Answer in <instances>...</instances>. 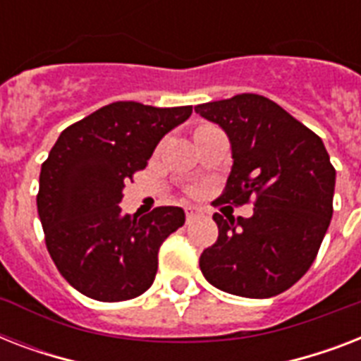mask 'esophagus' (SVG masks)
Here are the masks:
<instances>
[{"label": "esophagus", "instance_id": "esophagus-1", "mask_svg": "<svg viewBox=\"0 0 361 361\" xmlns=\"http://www.w3.org/2000/svg\"><path fill=\"white\" fill-rule=\"evenodd\" d=\"M185 215H187V223H192V221L197 219V217H200V212L195 208H187Z\"/></svg>", "mask_w": 361, "mask_h": 361}]
</instances>
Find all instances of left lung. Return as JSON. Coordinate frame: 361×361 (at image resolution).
<instances>
[{"label":"left lung","instance_id":"obj_1","mask_svg":"<svg viewBox=\"0 0 361 361\" xmlns=\"http://www.w3.org/2000/svg\"><path fill=\"white\" fill-rule=\"evenodd\" d=\"M195 112L231 142L226 191L215 204L255 200L249 219L214 215L219 238L200 255V269L234 296H277L302 279L330 226L336 169L324 142L257 93L198 104Z\"/></svg>","mask_w":361,"mask_h":361}]
</instances>
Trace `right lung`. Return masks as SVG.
Masks as SVG:
<instances>
[{"mask_svg": "<svg viewBox=\"0 0 361 361\" xmlns=\"http://www.w3.org/2000/svg\"><path fill=\"white\" fill-rule=\"evenodd\" d=\"M192 106L106 104L59 135L41 166L37 212L56 268L73 288L99 302L144 294L157 274L163 241L185 223L178 206L121 212L125 181L146 169L166 133Z\"/></svg>", "mask_w": 361, "mask_h": 361, "instance_id": "add662e5", "label": "right lung"}]
</instances>
